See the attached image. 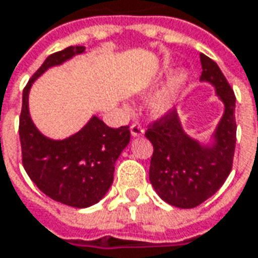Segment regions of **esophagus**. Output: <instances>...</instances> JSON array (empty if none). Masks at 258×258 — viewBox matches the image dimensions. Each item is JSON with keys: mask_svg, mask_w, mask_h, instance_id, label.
Masks as SVG:
<instances>
[{"mask_svg": "<svg viewBox=\"0 0 258 258\" xmlns=\"http://www.w3.org/2000/svg\"><path fill=\"white\" fill-rule=\"evenodd\" d=\"M131 134H132V136H142L145 134L144 126L139 123V122H135L131 126Z\"/></svg>", "mask_w": 258, "mask_h": 258, "instance_id": "obj_1", "label": "esophagus"}]
</instances>
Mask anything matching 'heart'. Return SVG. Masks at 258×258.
<instances>
[{
    "instance_id": "1",
    "label": "heart",
    "mask_w": 258,
    "mask_h": 258,
    "mask_svg": "<svg viewBox=\"0 0 258 258\" xmlns=\"http://www.w3.org/2000/svg\"><path fill=\"white\" fill-rule=\"evenodd\" d=\"M181 83H182V76H178L172 85L169 86L164 93H161L156 97V100L154 102V109L158 113H162V112H165V110L171 106V103H172L173 92L176 90V87L181 85Z\"/></svg>"
}]
</instances>
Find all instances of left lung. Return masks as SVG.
<instances>
[{"instance_id":"obj_1","label":"left lung","mask_w":258,"mask_h":258,"mask_svg":"<svg viewBox=\"0 0 258 258\" xmlns=\"http://www.w3.org/2000/svg\"><path fill=\"white\" fill-rule=\"evenodd\" d=\"M201 58V80L215 86L225 104L214 146H201L183 134L175 107L148 124L145 136L154 146L149 181L165 203L194 208L217 192L231 172L237 141L235 94L217 63Z\"/></svg>"}]
</instances>
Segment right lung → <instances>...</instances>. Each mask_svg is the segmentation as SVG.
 Masks as SVG:
<instances>
[{
  "instance_id": "right-lung-1",
  "label": "right lung",
  "mask_w": 258,
  "mask_h": 258,
  "mask_svg": "<svg viewBox=\"0 0 258 258\" xmlns=\"http://www.w3.org/2000/svg\"><path fill=\"white\" fill-rule=\"evenodd\" d=\"M83 51V45H70L45 58L24 87L18 126L23 166L30 179L51 200L76 208L99 203L110 188L116 159L131 141L129 126L113 129L93 116L80 132L64 141L47 139L30 117L28 92L48 67Z\"/></svg>"
}]
</instances>
